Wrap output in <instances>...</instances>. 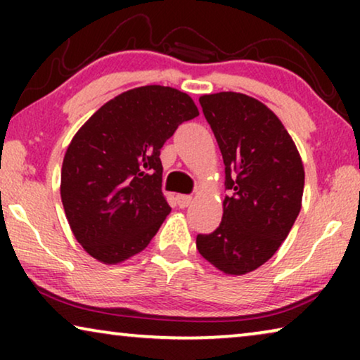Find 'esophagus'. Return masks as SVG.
I'll use <instances>...</instances> for the list:
<instances>
[{
    "label": "esophagus",
    "instance_id": "obj_1",
    "mask_svg": "<svg viewBox=\"0 0 360 360\" xmlns=\"http://www.w3.org/2000/svg\"><path fill=\"white\" fill-rule=\"evenodd\" d=\"M191 201H193V198H191L190 195H176V205H179L180 208H186V206H190Z\"/></svg>",
    "mask_w": 360,
    "mask_h": 360
}]
</instances>
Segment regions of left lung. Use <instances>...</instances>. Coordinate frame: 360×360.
I'll use <instances>...</instances> for the list:
<instances>
[{"instance_id":"obj_1","label":"left lung","mask_w":360,"mask_h":360,"mask_svg":"<svg viewBox=\"0 0 360 360\" xmlns=\"http://www.w3.org/2000/svg\"><path fill=\"white\" fill-rule=\"evenodd\" d=\"M223 154V219L196 249L226 275L259 269L277 252L302 210L303 162L282 121L264 103L243 93L200 98Z\"/></svg>"}]
</instances>
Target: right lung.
<instances>
[{
  "mask_svg": "<svg viewBox=\"0 0 360 360\" xmlns=\"http://www.w3.org/2000/svg\"><path fill=\"white\" fill-rule=\"evenodd\" d=\"M184 91L147 85L103 105L68 146L60 196L75 239L103 264L139 254L170 206L162 193L160 149L198 116Z\"/></svg>",
  "mask_w": 360,
  "mask_h": 360,
  "instance_id": "right-lung-1",
  "label": "right lung"
}]
</instances>
